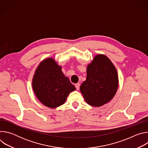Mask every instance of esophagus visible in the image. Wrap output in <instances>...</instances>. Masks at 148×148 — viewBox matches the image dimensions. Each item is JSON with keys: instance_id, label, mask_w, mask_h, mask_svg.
I'll return each instance as SVG.
<instances>
[{"instance_id": "34e87169", "label": "esophagus", "mask_w": 148, "mask_h": 148, "mask_svg": "<svg viewBox=\"0 0 148 148\" xmlns=\"http://www.w3.org/2000/svg\"><path fill=\"white\" fill-rule=\"evenodd\" d=\"M75 88H76V89L77 90H79V86H80V84H79V83H77L76 84H75Z\"/></svg>"}]
</instances>
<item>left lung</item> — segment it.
<instances>
[{
    "label": "left lung",
    "mask_w": 148,
    "mask_h": 148,
    "mask_svg": "<svg viewBox=\"0 0 148 148\" xmlns=\"http://www.w3.org/2000/svg\"><path fill=\"white\" fill-rule=\"evenodd\" d=\"M118 87L117 71L111 60L103 54L95 56L79 88L86 101L91 106L101 107L114 98Z\"/></svg>",
    "instance_id": "obj_1"
}]
</instances>
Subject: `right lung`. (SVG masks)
I'll return each mask as SVG.
<instances>
[{
  "mask_svg": "<svg viewBox=\"0 0 148 148\" xmlns=\"http://www.w3.org/2000/svg\"><path fill=\"white\" fill-rule=\"evenodd\" d=\"M32 87L38 100L45 106L55 108L64 104L69 94L75 90L52 58L42 61L35 71Z\"/></svg>",
  "mask_w": 148,
  "mask_h": 148,
  "instance_id": "add662e5",
  "label": "right lung"
}]
</instances>
